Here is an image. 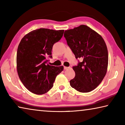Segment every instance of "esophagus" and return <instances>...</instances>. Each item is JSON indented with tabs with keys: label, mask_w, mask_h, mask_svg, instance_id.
Instances as JSON below:
<instances>
[{
	"label": "esophagus",
	"mask_w": 125,
	"mask_h": 125,
	"mask_svg": "<svg viewBox=\"0 0 125 125\" xmlns=\"http://www.w3.org/2000/svg\"><path fill=\"white\" fill-rule=\"evenodd\" d=\"M69 68H70V67H64V69H65V70H66V69H69Z\"/></svg>",
	"instance_id": "1"
}]
</instances>
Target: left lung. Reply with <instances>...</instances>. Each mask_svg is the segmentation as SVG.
<instances>
[{"instance_id": "1", "label": "left lung", "mask_w": 125, "mask_h": 125, "mask_svg": "<svg viewBox=\"0 0 125 125\" xmlns=\"http://www.w3.org/2000/svg\"><path fill=\"white\" fill-rule=\"evenodd\" d=\"M68 45L80 62L73 67L75 77L70 80L73 88L90 92L102 82L108 65V51L103 37L86 25L64 31Z\"/></svg>"}]
</instances>
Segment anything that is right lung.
I'll return each instance as SVG.
<instances>
[{
    "label": "right lung",
    "mask_w": 125,
    "mask_h": 125,
    "mask_svg": "<svg viewBox=\"0 0 125 125\" xmlns=\"http://www.w3.org/2000/svg\"><path fill=\"white\" fill-rule=\"evenodd\" d=\"M64 30L41 28L27 33L21 40L16 55L17 71L30 92L41 95L48 92L63 66L47 64L52 58L53 46L62 37Z\"/></svg>",
    "instance_id": "1"
}]
</instances>
